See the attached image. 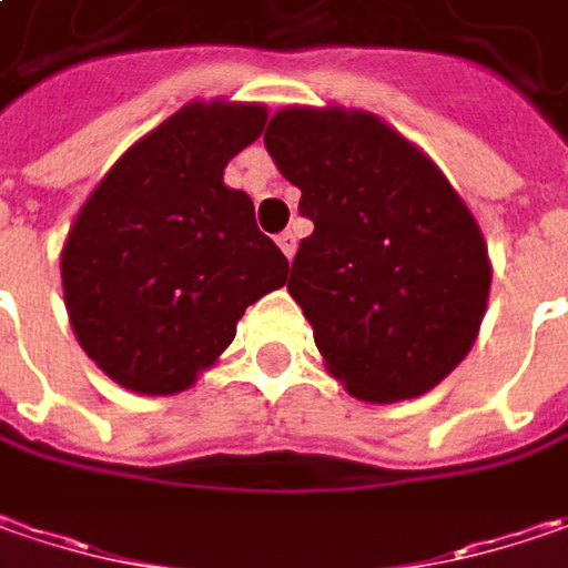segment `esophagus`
Wrapping results in <instances>:
<instances>
[{
	"mask_svg": "<svg viewBox=\"0 0 568 568\" xmlns=\"http://www.w3.org/2000/svg\"><path fill=\"white\" fill-rule=\"evenodd\" d=\"M277 245H281V252H284V255H287V262H291V258H294V252H297V233H291V230H287V233H281V236H277Z\"/></svg>",
	"mask_w": 568,
	"mask_h": 568,
	"instance_id": "34e87169",
	"label": "esophagus"
}]
</instances>
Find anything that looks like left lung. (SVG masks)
Wrapping results in <instances>:
<instances>
[{"mask_svg":"<svg viewBox=\"0 0 568 568\" xmlns=\"http://www.w3.org/2000/svg\"><path fill=\"white\" fill-rule=\"evenodd\" d=\"M265 146L313 220L287 291L328 374L364 403L435 389L473 348L493 284L464 197L371 111L287 104Z\"/></svg>","mask_w":568,"mask_h":568,"instance_id":"left-lung-1","label":"left lung"}]
</instances>
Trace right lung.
Listing matches in <instances>:
<instances>
[{
	"label": "right lung",
	"instance_id": "right-lung-1",
	"mask_svg": "<svg viewBox=\"0 0 568 568\" xmlns=\"http://www.w3.org/2000/svg\"><path fill=\"white\" fill-rule=\"evenodd\" d=\"M268 108L187 101L101 179L60 252L82 352L143 396L182 393L223 355L245 306L287 284V258L255 226L226 162L258 140Z\"/></svg>",
	"mask_w": 568,
	"mask_h": 568
}]
</instances>
